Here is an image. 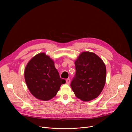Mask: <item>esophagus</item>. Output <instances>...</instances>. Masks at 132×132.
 Returning <instances> with one entry per match:
<instances>
[{
	"mask_svg": "<svg viewBox=\"0 0 132 132\" xmlns=\"http://www.w3.org/2000/svg\"><path fill=\"white\" fill-rule=\"evenodd\" d=\"M70 79H66V84H68V85H69L70 84Z\"/></svg>",
	"mask_w": 132,
	"mask_h": 132,
	"instance_id": "esophagus-1",
	"label": "esophagus"
}]
</instances>
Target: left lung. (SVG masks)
<instances>
[{"label": "left lung", "mask_w": 132, "mask_h": 132, "mask_svg": "<svg viewBox=\"0 0 132 132\" xmlns=\"http://www.w3.org/2000/svg\"><path fill=\"white\" fill-rule=\"evenodd\" d=\"M75 65L76 72L70 85L75 95L84 101L96 98L105 84L106 70L104 62L94 53L84 52Z\"/></svg>", "instance_id": "obj_1"}]
</instances>
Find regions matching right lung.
<instances>
[{
	"label": "right lung",
	"mask_w": 132,
	"mask_h": 132,
	"mask_svg": "<svg viewBox=\"0 0 132 132\" xmlns=\"http://www.w3.org/2000/svg\"><path fill=\"white\" fill-rule=\"evenodd\" d=\"M27 86L36 98L48 101L57 94L66 81L61 79L54 62L44 53L37 54L28 63L24 71Z\"/></svg>",
	"instance_id": "obj_1"
}]
</instances>
